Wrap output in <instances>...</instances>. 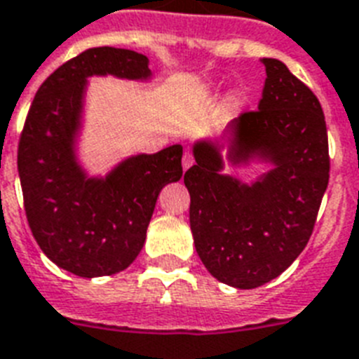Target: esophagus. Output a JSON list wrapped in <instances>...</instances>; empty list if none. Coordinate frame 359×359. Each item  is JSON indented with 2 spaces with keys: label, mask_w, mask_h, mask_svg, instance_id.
<instances>
[{
  "label": "esophagus",
  "mask_w": 359,
  "mask_h": 359,
  "mask_svg": "<svg viewBox=\"0 0 359 359\" xmlns=\"http://www.w3.org/2000/svg\"><path fill=\"white\" fill-rule=\"evenodd\" d=\"M193 162H195V158H193L191 151H184V155H182V168H184V170H188Z\"/></svg>",
  "instance_id": "esophagus-1"
}]
</instances>
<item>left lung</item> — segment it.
<instances>
[{"label": "left lung", "instance_id": "left-lung-1", "mask_svg": "<svg viewBox=\"0 0 359 359\" xmlns=\"http://www.w3.org/2000/svg\"><path fill=\"white\" fill-rule=\"evenodd\" d=\"M258 110L229 126L233 164L260 157L274 168L248 186L220 175V144L193 146L197 164L184 173L189 226L205 269L231 287L255 289L291 266L313 235L329 184L325 115L313 90L278 59L264 57Z\"/></svg>", "mask_w": 359, "mask_h": 359}]
</instances>
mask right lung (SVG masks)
I'll use <instances>...</instances> for the list:
<instances>
[{
  "instance_id": "right-lung-1",
  "label": "right lung",
  "mask_w": 359,
  "mask_h": 359,
  "mask_svg": "<svg viewBox=\"0 0 359 359\" xmlns=\"http://www.w3.org/2000/svg\"><path fill=\"white\" fill-rule=\"evenodd\" d=\"M148 79V57L126 48L81 52L45 79L18 146V171L30 231L43 253L72 274L93 278L126 269L141 253L161 189L182 177V146L130 157L106 179H88L76 161L86 77Z\"/></svg>"
}]
</instances>
